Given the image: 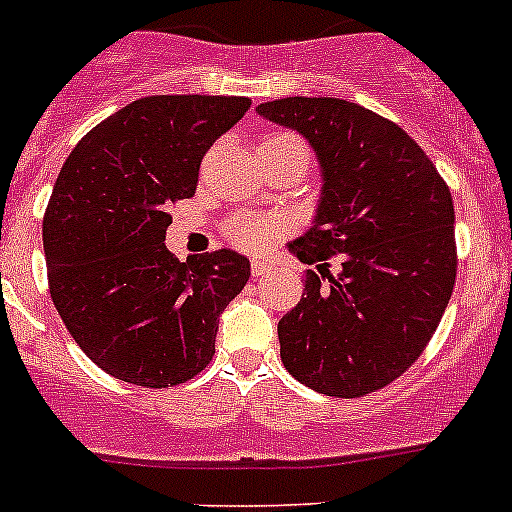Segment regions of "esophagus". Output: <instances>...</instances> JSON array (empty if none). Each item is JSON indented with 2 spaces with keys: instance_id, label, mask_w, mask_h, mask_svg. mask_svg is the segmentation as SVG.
<instances>
[{
  "instance_id": "esophagus-1",
  "label": "esophagus",
  "mask_w": 512,
  "mask_h": 512,
  "mask_svg": "<svg viewBox=\"0 0 512 512\" xmlns=\"http://www.w3.org/2000/svg\"><path fill=\"white\" fill-rule=\"evenodd\" d=\"M270 270H272V267L267 265V262H262V260H252V265H250L252 277H265Z\"/></svg>"
}]
</instances>
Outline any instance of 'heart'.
Instances as JSON below:
<instances>
[{
	"mask_svg": "<svg viewBox=\"0 0 512 512\" xmlns=\"http://www.w3.org/2000/svg\"><path fill=\"white\" fill-rule=\"evenodd\" d=\"M299 141L292 133H275V136H267L262 143H289ZM285 232V223L270 215H255V213H235L225 223V235L227 240L235 242L240 250L247 252H260L265 247H270L277 237Z\"/></svg>",
	"mask_w": 512,
	"mask_h": 512,
	"instance_id": "heart-1",
	"label": "heart"
}]
</instances>
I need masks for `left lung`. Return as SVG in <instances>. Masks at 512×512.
I'll return each mask as SVG.
<instances>
[{
    "label": "left lung",
    "instance_id": "obj_1",
    "mask_svg": "<svg viewBox=\"0 0 512 512\" xmlns=\"http://www.w3.org/2000/svg\"><path fill=\"white\" fill-rule=\"evenodd\" d=\"M257 113L302 133L324 170L317 220L289 242L317 272L277 324L282 364L339 399L384 389L423 354L456 285L451 190L404 128L359 103L289 96Z\"/></svg>",
    "mask_w": 512,
    "mask_h": 512
}]
</instances>
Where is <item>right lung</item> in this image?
I'll return each instance as SVG.
<instances>
[{
  "mask_svg": "<svg viewBox=\"0 0 512 512\" xmlns=\"http://www.w3.org/2000/svg\"><path fill=\"white\" fill-rule=\"evenodd\" d=\"M245 96H146L91 128L66 158L44 213L51 302L113 379L168 389L213 361L218 317L250 280L247 257L180 262L165 247L200 163L250 108Z\"/></svg>",
  "mask_w": 512,
  "mask_h": 512,
  "instance_id": "1",
  "label": "right lung"
}]
</instances>
